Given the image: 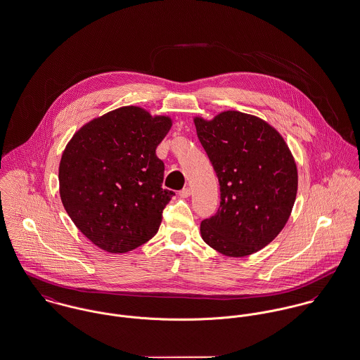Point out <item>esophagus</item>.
I'll list each match as a JSON object with an SVG mask.
<instances>
[{"instance_id":"obj_1","label":"esophagus","mask_w":360,"mask_h":360,"mask_svg":"<svg viewBox=\"0 0 360 360\" xmlns=\"http://www.w3.org/2000/svg\"><path fill=\"white\" fill-rule=\"evenodd\" d=\"M179 195L181 196V198H188V196L191 195V190H190L188 187H184V188L179 193Z\"/></svg>"}]
</instances>
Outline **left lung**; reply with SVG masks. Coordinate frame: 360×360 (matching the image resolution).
Segmentation results:
<instances>
[{
  "label": "left lung",
  "instance_id": "left-lung-1",
  "mask_svg": "<svg viewBox=\"0 0 360 360\" xmlns=\"http://www.w3.org/2000/svg\"><path fill=\"white\" fill-rule=\"evenodd\" d=\"M195 127L220 184V207L202 220V238L229 257L253 255L289 220L297 194L293 155L272 127L239 111L195 118Z\"/></svg>",
  "mask_w": 360,
  "mask_h": 360
}]
</instances>
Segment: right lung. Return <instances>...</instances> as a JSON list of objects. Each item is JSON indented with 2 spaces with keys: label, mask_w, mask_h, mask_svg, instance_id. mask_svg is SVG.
<instances>
[{
  "label": "right lung",
  "mask_w": 360,
  "mask_h": 360,
  "mask_svg": "<svg viewBox=\"0 0 360 360\" xmlns=\"http://www.w3.org/2000/svg\"><path fill=\"white\" fill-rule=\"evenodd\" d=\"M172 127L140 107H122L82 127L59 166L60 198L78 229L100 249L125 253L160 229L173 191L162 188L155 154Z\"/></svg>",
  "instance_id": "obj_1"
}]
</instances>
